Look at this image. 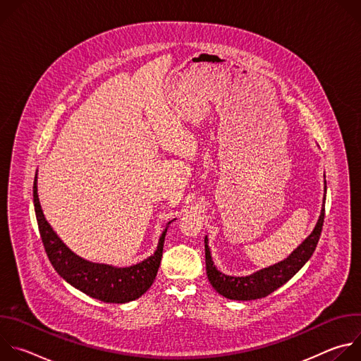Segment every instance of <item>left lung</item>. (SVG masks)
Instances as JSON below:
<instances>
[{"label":"left lung","mask_w":361,"mask_h":361,"mask_svg":"<svg viewBox=\"0 0 361 361\" xmlns=\"http://www.w3.org/2000/svg\"><path fill=\"white\" fill-rule=\"evenodd\" d=\"M324 209H326V195L322 205L320 217L312 234L308 235L283 262L273 264L270 267L262 269L245 277H233L217 270L212 259V252L207 244L209 243L207 235H205L204 238L205 270H207V277L212 286L214 287V290L219 294L224 295L226 298L247 301V300H257L262 297H267L274 290L286 284L295 273H298V270L308 260H310V257L313 255L323 230Z\"/></svg>","instance_id":"left-lung-1"}]
</instances>
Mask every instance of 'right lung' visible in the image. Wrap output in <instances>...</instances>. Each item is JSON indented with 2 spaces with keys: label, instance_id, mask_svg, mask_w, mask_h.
I'll return each mask as SVG.
<instances>
[{
  "label": "right lung",
  "instance_id": "obj_1",
  "mask_svg": "<svg viewBox=\"0 0 361 361\" xmlns=\"http://www.w3.org/2000/svg\"><path fill=\"white\" fill-rule=\"evenodd\" d=\"M32 197L38 230L45 252L56 271L67 283L92 298L117 304L133 301L151 287L161 263L167 227L159 240L156 252L138 264L114 267L110 264L92 263L71 251L45 220L37 192V174L34 178Z\"/></svg>",
  "mask_w": 361,
  "mask_h": 361
}]
</instances>
